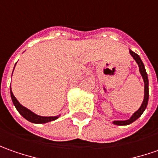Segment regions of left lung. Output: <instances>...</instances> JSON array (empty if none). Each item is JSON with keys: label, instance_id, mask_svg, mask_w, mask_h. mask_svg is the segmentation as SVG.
I'll return each instance as SVG.
<instances>
[{"label": "left lung", "instance_id": "8db88e82", "mask_svg": "<svg viewBox=\"0 0 158 158\" xmlns=\"http://www.w3.org/2000/svg\"><path fill=\"white\" fill-rule=\"evenodd\" d=\"M130 54L132 55V57H134V59L136 61V63L138 64L139 65V70H140V73L143 76V79L144 81V100L143 104L141 107L139 108L137 111L135 112L134 114L132 117L129 119V120H127V121H115L114 122V124L115 125H119V126H123V125H128L130 123H132L133 122H135V120H137L139 117L142 115V114L143 113V111L145 110L146 106H147V104H148V101H149V80H148V75H147V73L145 71V67H144L143 63L142 62L141 58L139 57L138 55L136 53H135L132 51H129Z\"/></svg>", "mask_w": 158, "mask_h": 158}]
</instances>
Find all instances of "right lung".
Here are the masks:
<instances>
[{
	"label": "right lung",
	"mask_w": 158,
	"mask_h": 158,
	"mask_svg": "<svg viewBox=\"0 0 158 158\" xmlns=\"http://www.w3.org/2000/svg\"><path fill=\"white\" fill-rule=\"evenodd\" d=\"M10 94H11V98H12V101L14 103L15 106L16 107L17 111L19 112L20 114H22L23 116L24 117L26 120H28L29 122L33 123H49V122H52V121H54L57 119L58 116L55 117H44V116H39V115H36L34 113L29 110L28 108H26L23 106H22L20 104L18 101L16 100V98L15 97L12 91H11V87H10Z\"/></svg>",
	"instance_id": "1"
}]
</instances>
